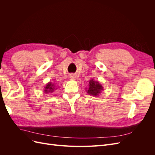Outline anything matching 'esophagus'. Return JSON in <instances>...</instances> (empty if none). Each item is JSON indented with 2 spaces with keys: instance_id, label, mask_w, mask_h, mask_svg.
I'll return each mask as SVG.
<instances>
[{
  "instance_id": "34e87169",
  "label": "esophagus",
  "mask_w": 155,
  "mask_h": 155,
  "mask_svg": "<svg viewBox=\"0 0 155 155\" xmlns=\"http://www.w3.org/2000/svg\"><path fill=\"white\" fill-rule=\"evenodd\" d=\"M76 78V74H70V79H74Z\"/></svg>"
}]
</instances>
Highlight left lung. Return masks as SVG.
<instances>
[{"instance_id": "obj_1", "label": "left lung", "mask_w": 155, "mask_h": 155, "mask_svg": "<svg viewBox=\"0 0 155 155\" xmlns=\"http://www.w3.org/2000/svg\"><path fill=\"white\" fill-rule=\"evenodd\" d=\"M103 90H104V87L102 86L101 84H100L98 81H94V79H92L89 81L88 88L86 91L89 95L98 96Z\"/></svg>"}]
</instances>
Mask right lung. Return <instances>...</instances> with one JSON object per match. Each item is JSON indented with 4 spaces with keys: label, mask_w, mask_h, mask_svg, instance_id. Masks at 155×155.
<instances>
[{
    "label": "right lung",
    "mask_w": 155,
    "mask_h": 155,
    "mask_svg": "<svg viewBox=\"0 0 155 155\" xmlns=\"http://www.w3.org/2000/svg\"><path fill=\"white\" fill-rule=\"evenodd\" d=\"M44 88H45L44 92H45V94H48V93H50V92H53L55 90L57 89L55 84L53 83H51V82H48L47 84H46Z\"/></svg>",
    "instance_id": "right-lung-1"
}]
</instances>
